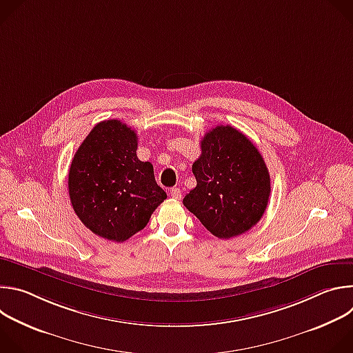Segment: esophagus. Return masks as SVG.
I'll return each mask as SVG.
<instances>
[{"instance_id": "1", "label": "esophagus", "mask_w": 353, "mask_h": 353, "mask_svg": "<svg viewBox=\"0 0 353 353\" xmlns=\"http://www.w3.org/2000/svg\"><path fill=\"white\" fill-rule=\"evenodd\" d=\"M170 195L174 198V199H181V190L177 188V187H173L170 190Z\"/></svg>"}]
</instances>
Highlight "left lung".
Instances as JSON below:
<instances>
[{
	"label": "left lung",
	"mask_w": 353,
	"mask_h": 353,
	"mask_svg": "<svg viewBox=\"0 0 353 353\" xmlns=\"http://www.w3.org/2000/svg\"><path fill=\"white\" fill-rule=\"evenodd\" d=\"M192 173L196 185L183 204L214 236L230 239L260 222L271 179L259 149L239 130L218 125L208 131Z\"/></svg>",
	"instance_id": "8db88e82"
}]
</instances>
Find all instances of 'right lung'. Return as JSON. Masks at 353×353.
I'll use <instances>...</instances> for the list:
<instances>
[{
	"mask_svg": "<svg viewBox=\"0 0 353 353\" xmlns=\"http://www.w3.org/2000/svg\"><path fill=\"white\" fill-rule=\"evenodd\" d=\"M137 132L120 120L97 123L74 155L68 192L81 222L123 243L149 222L166 199L150 162L137 157Z\"/></svg>",
	"mask_w": 353,
	"mask_h": 353,
	"instance_id": "right-lung-1",
	"label": "right lung"
}]
</instances>
